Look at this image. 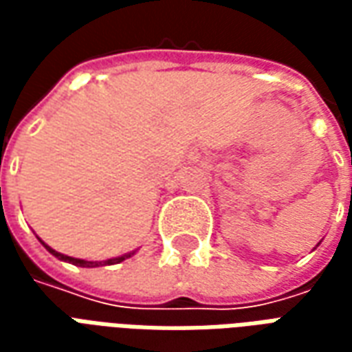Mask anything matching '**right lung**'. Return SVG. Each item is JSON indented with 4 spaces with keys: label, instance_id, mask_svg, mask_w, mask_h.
I'll list each match as a JSON object with an SVG mask.
<instances>
[{
    "label": "right lung",
    "instance_id": "add662e5",
    "mask_svg": "<svg viewBox=\"0 0 352 352\" xmlns=\"http://www.w3.org/2000/svg\"><path fill=\"white\" fill-rule=\"evenodd\" d=\"M43 243V241H41ZM45 245V243H43ZM45 247H47V251L50 252V254H54V256H56V258H60V260H65V262H72V264H75V265H80V267H98V265H105V264H118V262H122V260H126V258H130L131 254H133V252H130V254H124V256H118V258H109V260H103V262H88V260H80V258H72V256H64V254H60V252H56L54 251V249H50L49 245H45Z\"/></svg>",
    "mask_w": 352,
    "mask_h": 352
}]
</instances>
